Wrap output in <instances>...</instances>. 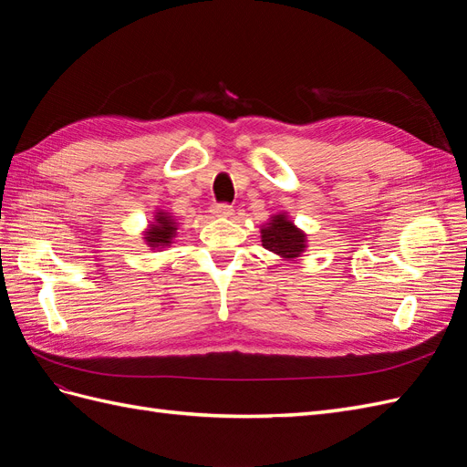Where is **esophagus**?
<instances>
[{
  "instance_id": "esophagus-1",
  "label": "esophagus",
  "mask_w": 467,
  "mask_h": 467,
  "mask_svg": "<svg viewBox=\"0 0 467 467\" xmlns=\"http://www.w3.org/2000/svg\"><path fill=\"white\" fill-rule=\"evenodd\" d=\"M210 212L212 214H214L216 218H230L232 214H234V208L230 206V204H225V202H220V204H214L210 208Z\"/></svg>"
}]
</instances>
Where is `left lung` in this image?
Segmentation results:
<instances>
[{
    "mask_svg": "<svg viewBox=\"0 0 467 467\" xmlns=\"http://www.w3.org/2000/svg\"><path fill=\"white\" fill-rule=\"evenodd\" d=\"M263 247L282 259H296L306 251V234L296 228L286 214H276L263 225L261 230Z\"/></svg>",
    "mask_w": 467,
    "mask_h": 467,
    "instance_id": "1",
    "label": "left lung"
}]
</instances>
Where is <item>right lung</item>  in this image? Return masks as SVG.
<instances>
[{"instance_id": "obj_1", "label": "right lung", "mask_w": 467, "mask_h": 467, "mask_svg": "<svg viewBox=\"0 0 467 467\" xmlns=\"http://www.w3.org/2000/svg\"><path fill=\"white\" fill-rule=\"evenodd\" d=\"M177 235V222L175 218L169 214V212H155V218L150 223L148 232H144L146 244L153 249H161L169 247L173 244V237Z\"/></svg>"}]
</instances>
